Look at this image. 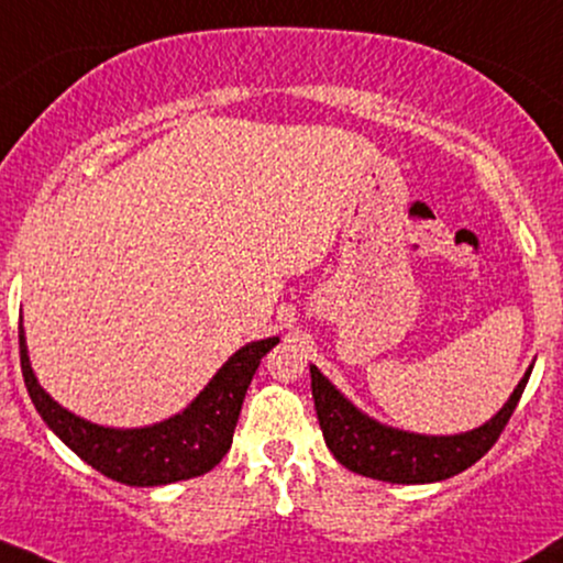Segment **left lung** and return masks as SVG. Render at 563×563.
I'll use <instances>...</instances> for the list:
<instances>
[{
	"label": "left lung",
	"mask_w": 563,
	"mask_h": 563,
	"mask_svg": "<svg viewBox=\"0 0 563 563\" xmlns=\"http://www.w3.org/2000/svg\"><path fill=\"white\" fill-rule=\"evenodd\" d=\"M532 365L527 367L522 380L494 418L454 435L412 433V430L378 422L352 405L316 365H310V388H313L323 441L336 456V462H342L352 473L373 477V481L420 485L460 475L494 446L522 397Z\"/></svg>",
	"instance_id": "left-lung-1"
}]
</instances>
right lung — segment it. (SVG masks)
Returning <instances> with one entry per match:
<instances>
[{
	"label": "right lung",
	"mask_w": 563,
	"mask_h": 563,
	"mask_svg": "<svg viewBox=\"0 0 563 563\" xmlns=\"http://www.w3.org/2000/svg\"><path fill=\"white\" fill-rule=\"evenodd\" d=\"M276 344L279 336L240 346L183 412L154 426L109 428L69 412L38 384L27 357L25 329L20 318V367L41 420L90 467L117 483L137 485V488L190 481L217 467L232 446L242 399L258 371L261 357Z\"/></svg>",
	"instance_id": "right-lung-1"
}]
</instances>
